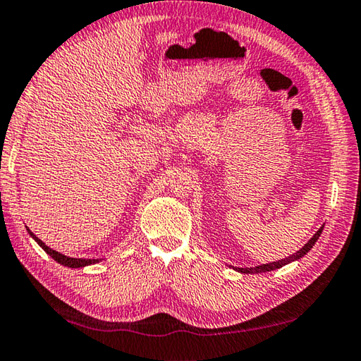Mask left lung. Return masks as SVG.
Masks as SVG:
<instances>
[{
    "label": "left lung",
    "instance_id": "8db88e82",
    "mask_svg": "<svg viewBox=\"0 0 361 361\" xmlns=\"http://www.w3.org/2000/svg\"><path fill=\"white\" fill-rule=\"evenodd\" d=\"M322 229H324V226L322 228H319V231L317 233L311 237V239L303 245V247L298 250V251H295L294 255H290V256H288V257H284V259H280V261H276V262H269V264H262V265H256V267H247V269H235L237 271H240V274H264V271H271V270H276V269H281L283 265H286V264H290V262H294V261H297V259H300V257H303L305 255L308 253V251L314 247V243L317 242V239L319 237H321V234H322Z\"/></svg>",
    "mask_w": 361,
    "mask_h": 361
}]
</instances>
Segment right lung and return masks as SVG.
<instances>
[{
    "mask_svg": "<svg viewBox=\"0 0 361 361\" xmlns=\"http://www.w3.org/2000/svg\"><path fill=\"white\" fill-rule=\"evenodd\" d=\"M26 231H28V234L40 245V248H42L47 255H50L54 261L61 265H64V267L80 269V267H86V265H91V264H97L100 261V259H83V257H69V256L61 255V253H58V251H54L50 247H47V245L40 240L39 237H36V234L31 233V229L26 228Z\"/></svg>",
    "mask_w": 361,
    "mask_h": 361,
    "instance_id": "right-lung-1",
    "label": "right lung"
}]
</instances>
